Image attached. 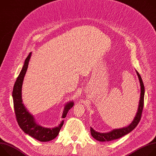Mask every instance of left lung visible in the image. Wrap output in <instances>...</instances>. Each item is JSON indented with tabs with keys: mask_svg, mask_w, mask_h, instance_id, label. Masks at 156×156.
<instances>
[{
	"mask_svg": "<svg viewBox=\"0 0 156 156\" xmlns=\"http://www.w3.org/2000/svg\"><path fill=\"white\" fill-rule=\"evenodd\" d=\"M136 72V73L138 76V78L140 80V86H141V95H140V100L139 102V106L138 108V112L136 113V116L135 117L134 120H133V122L131 123L129 125H128L126 127L120 128V129H115L112 131H111L109 133H99L94 130L91 127L90 128L91 129V134L92 136L96 140L104 142V141H112L115 140L117 139H119L126 135H127L128 133L131 132L132 130L134 129L138 124L139 123L141 118V115H142V112H143V106H144V84L142 80V78L139 74V73Z\"/></svg>",
	"mask_w": 156,
	"mask_h": 156,
	"instance_id": "8db88e82",
	"label": "left lung"
}]
</instances>
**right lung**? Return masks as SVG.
Here are the masks:
<instances>
[{"label": "right lung", "instance_id": "obj_1", "mask_svg": "<svg viewBox=\"0 0 156 156\" xmlns=\"http://www.w3.org/2000/svg\"><path fill=\"white\" fill-rule=\"evenodd\" d=\"M31 55V53H30L15 83L12 92L13 107L16 119L21 129L27 134L36 140L41 142H47L54 140L57 136L62 125H63V121L61 122L58 126L55 128H44L36 123L33 116L29 113L23 104L22 103L23 102L21 98L22 84H23V79L28 69ZM73 104V102H70L65 105L62 114V118L64 119L66 117L69 110L72 108Z\"/></svg>", "mask_w": 156, "mask_h": 156}]
</instances>
